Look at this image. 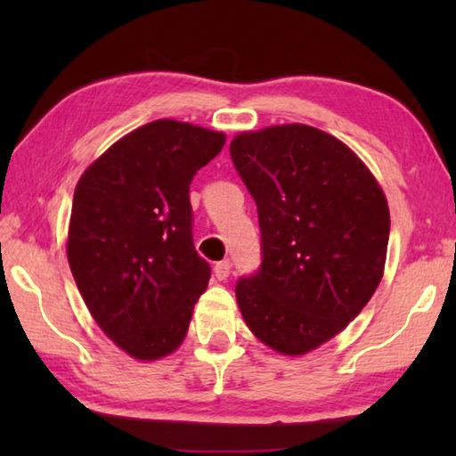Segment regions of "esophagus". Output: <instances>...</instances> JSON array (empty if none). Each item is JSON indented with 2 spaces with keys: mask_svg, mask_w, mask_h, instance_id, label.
Returning <instances> with one entry per match:
<instances>
[{
  "mask_svg": "<svg viewBox=\"0 0 456 456\" xmlns=\"http://www.w3.org/2000/svg\"><path fill=\"white\" fill-rule=\"evenodd\" d=\"M213 272H215V277H217L219 281H225L229 273H231V264H229V261H219V264H215Z\"/></svg>",
  "mask_w": 456,
  "mask_h": 456,
  "instance_id": "34e87169",
  "label": "esophagus"
}]
</instances>
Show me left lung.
I'll return each instance as SVG.
<instances>
[{
  "label": "left lung",
  "instance_id": "8db88e82",
  "mask_svg": "<svg viewBox=\"0 0 456 456\" xmlns=\"http://www.w3.org/2000/svg\"><path fill=\"white\" fill-rule=\"evenodd\" d=\"M229 152L261 229V267L237 281L239 310L269 348L302 356L374 296L388 249V203L356 154L314 126L241 133Z\"/></svg>",
  "mask_w": 456,
  "mask_h": 456
}]
</instances>
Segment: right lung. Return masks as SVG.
Masks as SVG:
<instances>
[{
  "label": "right lung",
  "mask_w": 456,
  "mask_h": 456,
  "mask_svg": "<svg viewBox=\"0 0 456 456\" xmlns=\"http://www.w3.org/2000/svg\"><path fill=\"white\" fill-rule=\"evenodd\" d=\"M225 134L154 120L114 142L74 191L68 264L92 318L136 360L179 348L211 267L192 245V176Z\"/></svg>",
  "instance_id": "1"
}]
</instances>
